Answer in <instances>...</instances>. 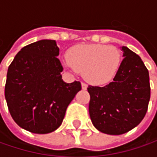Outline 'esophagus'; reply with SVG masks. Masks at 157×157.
<instances>
[{"mask_svg":"<svg viewBox=\"0 0 157 157\" xmlns=\"http://www.w3.org/2000/svg\"><path fill=\"white\" fill-rule=\"evenodd\" d=\"M81 86H82V89H83V90H86V88H87V85H86V83L82 82Z\"/></svg>","mask_w":157,"mask_h":157,"instance_id":"obj_1","label":"esophagus"}]
</instances>
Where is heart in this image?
I'll use <instances>...</instances> for the list:
<instances>
[{
    "label": "heart",
    "mask_w": 157,
    "mask_h": 157,
    "mask_svg": "<svg viewBox=\"0 0 157 157\" xmlns=\"http://www.w3.org/2000/svg\"><path fill=\"white\" fill-rule=\"evenodd\" d=\"M121 55L114 46L78 44L71 48L63 64L69 69L83 71L86 79L94 85H105L116 75Z\"/></svg>",
    "instance_id": "b5f03b06"
}]
</instances>
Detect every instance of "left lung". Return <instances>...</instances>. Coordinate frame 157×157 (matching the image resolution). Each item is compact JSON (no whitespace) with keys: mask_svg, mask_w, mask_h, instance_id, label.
Here are the masks:
<instances>
[{"mask_svg":"<svg viewBox=\"0 0 157 157\" xmlns=\"http://www.w3.org/2000/svg\"><path fill=\"white\" fill-rule=\"evenodd\" d=\"M123 60L113 81L103 87L88 86L89 113L97 129L122 135L143 120L150 99L149 75L137 54L123 46Z\"/></svg>","mask_w":157,"mask_h":157,"instance_id":"8db88e82","label":"left lung"}]
</instances>
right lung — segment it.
<instances>
[{
	"instance_id": "1",
	"label": "right lung",
	"mask_w": 157,
	"mask_h": 157,
	"mask_svg": "<svg viewBox=\"0 0 157 157\" xmlns=\"http://www.w3.org/2000/svg\"><path fill=\"white\" fill-rule=\"evenodd\" d=\"M55 40H40L21 49L10 63L5 85L9 111L19 127L48 134L62 124L81 83L63 81Z\"/></svg>"
}]
</instances>
